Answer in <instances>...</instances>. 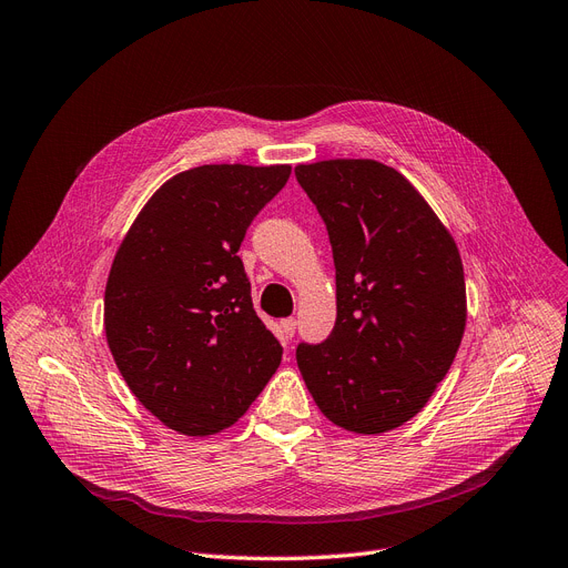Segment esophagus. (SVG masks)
<instances>
[{
  "label": "esophagus",
  "mask_w": 568,
  "mask_h": 568,
  "mask_svg": "<svg viewBox=\"0 0 568 568\" xmlns=\"http://www.w3.org/2000/svg\"><path fill=\"white\" fill-rule=\"evenodd\" d=\"M294 332H297V320H294V317L283 320V323H281V336H283V341H292Z\"/></svg>",
  "instance_id": "1"
}]
</instances>
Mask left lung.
Wrapping results in <instances>:
<instances>
[{"label":"left lung","instance_id":"1","mask_svg":"<svg viewBox=\"0 0 568 568\" xmlns=\"http://www.w3.org/2000/svg\"><path fill=\"white\" fill-rule=\"evenodd\" d=\"M327 227L336 323L300 343L317 408L355 434H383L420 413L446 378L466 325V285L450 232L397 169L327 160L294 169Z\"/></svg>","mask_w":568,"mask_h":568}]
</instances>
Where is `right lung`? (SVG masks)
Wrapping results in <instances>:
<instances>
[{"label":"right lung","mask_w":568,"mask_h":568,"mask_svg":"<svg viewBox=\"0 0 568 568\" xmlns=\"http://www.w3.org/2000/svg\"><path fill=\"white\" fill-rule=\"evenodd\" d=\"M287 179V164L187 169L148 200L120 243L106 341L134 397L169 429H227L276 374L283 348L253 308L239 248Z\"/></svg>","instance_id":"1"}]
</instances>
